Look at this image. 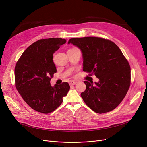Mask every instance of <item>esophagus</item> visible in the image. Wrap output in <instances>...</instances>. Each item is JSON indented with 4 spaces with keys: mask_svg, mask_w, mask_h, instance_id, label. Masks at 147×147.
Instances as JSON below:
<instances>
[{
    "mask_svg": "<svg viewBox=\"0 0 147 147\" xmlns=\"http://www.w3.org/2000/svg\"><path fill=\"white\" fill-rule=\"evenodd\" d=\"M76 83H77L76 81H74V80H70L69 82V84L70 85H75Z\"/></svg>",
    "mask_w": 147,
    "mask_h": 147,
    "instance_id": "obj_1",
    "label": "esophagus"
}]
</instances>
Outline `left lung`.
Instances as JSON below:
<instances>
[{"mask_svg":"<svg viewBox=\"0 0 147 147\" xmlns=\"http://www.w3.org/2000/svg\"><path fill=\"white\" fill-rule=\"evenodd\" d=\"M68 44L78 47L83 57V71L94 74L98 82L84 81V102L97 113L109 112L122 101L130 86L131 69L115 43L96 37L73 38Z\"/></svg>","mask_w":147,"mask_h":147,"instance_id":"8db88e82","label":"left lung"}]
</instances>
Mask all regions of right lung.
<instances>
[{
    "instance_id": "right-lung-1",
    "label": "right lung",
    "mask_w": 147,
    "mask_h": 147,
    "mask_svg": "<svg viewBox=\"0 0 147 147\" xmlns=\"http://www.w3.org/2000/svg\"><path fill=\"white\" fill-rule=\"evenodd\" d=\"M61 38L40 39L27 48L16 65V89L24 101L32 109L48 114L62 103L70 88L67 82L50 84L57 70L53 62V54L66 43Z\"/></svg>"
}]
</instances>
